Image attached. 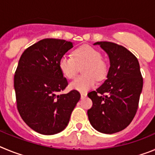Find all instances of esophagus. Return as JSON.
Masks as SVG:
<instances>
[{"mask_svg":"<svg viewBox=\"0 0 155 155\" xmlns=\"http://www.w3.org/2000/svg\"><path fill=\"white\" fill-rule=\"evenodd\" d=\"M87 97V93H81V98H85Z\"/></svg>","mask_w":155,"mask_h":155,"instance_id":"obj_1","label":"esophagus"}]
</instances>
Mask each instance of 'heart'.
<instances>
[{
    "instance_id": "heart-1",
    "label": "heart",
    "mask_w": 155,
    "mask_h": 155,
    "mask_svg": "<svg viewBox=\"0 0 155 155\" xmlns=\"http://www.w3.org/2000/svg\"><path fill=\"white\" fill-rule=\"evenodd\" d=\"M84 66L78 76L71 82L70 87L80 92L92 88L97 80H102L107 73V65L102 53L90 46H82L73 51L72 57L64 55L59 61V68L65 78L71 79L76 75L79 67Z\"/></svg>"
}]
</instances>
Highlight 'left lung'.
<instances>
[{"mask_svg": "<svg viewBox=\"0 0 155 155\" xmlns=\"http://www.w3.org/2000/svg\"><path fill=\"white\" fill-rule=\"evenodd\" d=\"M94 45L107 53L110 67L103 84L87 94L93 103L87 116L98 132L115 134L129 126L136 115L143 78L137 58L125 47L111 42Z\"/></svg>", "mask_w": 155, "mask_h": 155, "instance_id": "1", "label": "left lung"}]
</instances>
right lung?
<instances>
[{
    "mask_svg": "<svg viewBox=\"0 0 155 155\" xmlns=\"http://www.w3.org/2000/svg\"><path fill=\"white\" fill-rule=\"evenodd\" d=\"M73 47L71 42L44 39L27 48L19 59L14 78L18 113L35 132L53 135L64 130L80 100L76 90L57 94L68 83L59 61Z\"/></svg>",
    "mask_w": 155,
    "mask_h": 155,
    "instance_id": "right-lung-1",
    "label": "right lung"
}]
</instances>
